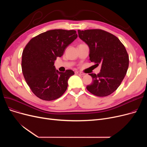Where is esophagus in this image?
<instances>
[{"mask_svg": "<svg viewBox=\"0 0 147 147\" xmlns=\"http://www.w3.org/2000/svg\"><path fill=\"white\" fill-rule=\"evenodd\" d=\"M75 74H79V75H81V76H84V73H82V72H80V71H75Z\"/></svg>", "mask_w": 147, "mask_h": 147, "instance_id": "obj_1", "label": "esophagus"}]
</instances>
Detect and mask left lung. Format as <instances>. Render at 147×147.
Masks as SVG:
<instances>
[{
    "instance_id": "left-lung-1",
    "label": "left lung",
    "mask_w": 147,
    "mask_h": 147,
    "mask_svg": "<svg viewBox=\"0 0 147 147\" xmlns=\"http://www.w3.org/2000/svg\"><path fill=\"white\" fill-rule=\"evenodd\" d=\"M79 37L90 49L89 59L101 65L97 75L90 74L93 82L87 90L98 96H107L116 90L126 74L129 56L125 46L113 34L101 29L78 30Z\"/></svg>"
}]
</instances>
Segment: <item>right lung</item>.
Instances as JSON below:
<instances>
[{
    "instance_id": "add662e5",
    "label": "right lung",
    "mask_w": 147,
    "mask_h": 147,
    "mask_svg": "<svg viewBox=\"0 0 147 147\" xmlns=\"http://www.w3.org/2000/svg\"><path fill=\"white\" fill-rule=\"evenodd\" d=\"M78 37L76 31L55 29L32 38L22 54L21 67L24 79L33 93L45 101L55 100L64 94L71 69L59 72L54 66L57 57Z\"/></svg>"
}]
</instances>
